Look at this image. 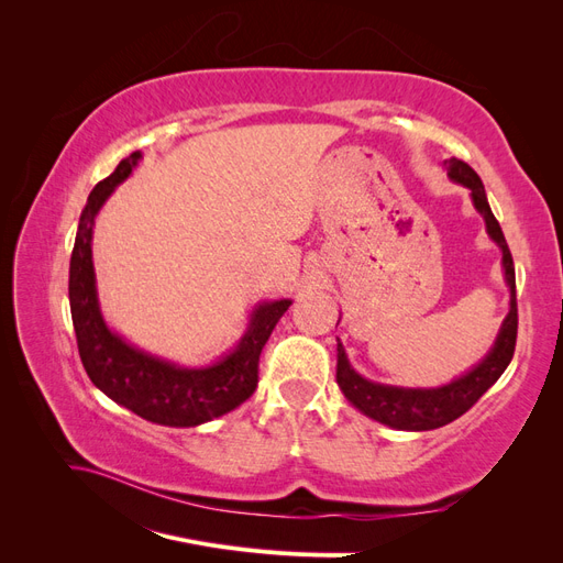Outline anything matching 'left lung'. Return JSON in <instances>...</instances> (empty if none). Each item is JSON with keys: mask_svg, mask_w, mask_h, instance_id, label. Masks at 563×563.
Returning a JSON list of instances; mask_svg holds the SVG:
<instances>
[{"mask_svg": "<svg viewBox=\"0 0 563 563\" xmlns=\"http://www.w3.org/2000/svg\"><path fill=\"white\" fill-rule=\"evenodd\" d=\"M444 168L453 183L467 187L476 213L484 218L490 242L496 244L503 253V277L509 288V312L503 319L498 335L493 340V345L486 352L484 360L479 364H474L470 371H465L463 376H457L451 383H444L439 387H399V385L368 380L350 364L347 352L338 338L335 380L340 391H343L345 399L356 408V411H362L364 416L387 424L391 430L428 432V430L444 428V424L453 422L455 418L470 411V408L476 404V399H479L484 391L503 376L515 354L517 284H515L512 253L507 249L500 223L488 207L484 183L474 174V168H470L465 162H460L455 157L446 159Z\"/></svg>", "mask_w": 563, "mask_h": 563, "instance_id": "obj_1", "label": "left lung"}]
</instances>
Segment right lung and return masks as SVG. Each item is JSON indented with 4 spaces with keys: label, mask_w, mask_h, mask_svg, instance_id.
I'll return each instance as SVG.
<instances>
[{
    "label": "right lung",
    "mask_w": 563,
    "mask_h": 563,
    "mask_svg": "<svg viewBox=\"0 0 563 563\" xmlns=\"http://www.w3.org/2000/svg\"><path fill=\"white\" fill-rule=\"evenodd\" d=\"M143 159L135 150L100 180L79 216L70 258V312L81 364L91 383L114 404L166 428H197L242 406L258 387V360L272 329L291 308V298L255 302L249 323L223 356L211 364L180 366L164 356L131 345L108 327L100 312L93 269V225L100 209Z\"/></svg>",
    "instance_id": "obj_1"
}]
</instances>
